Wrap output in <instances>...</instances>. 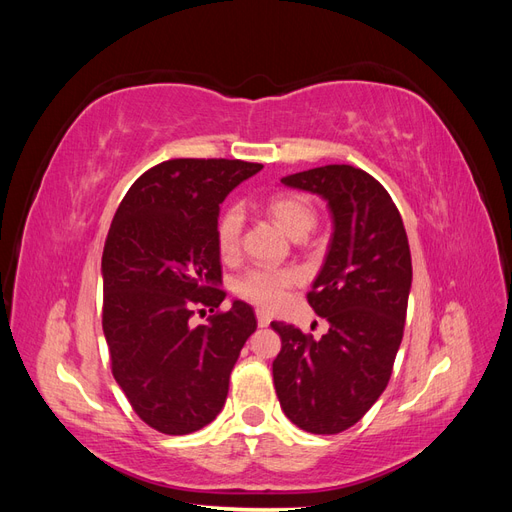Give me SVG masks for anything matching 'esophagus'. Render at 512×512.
Instances as JSON below:
<instances>
[{
	"mask_svg": "<svg viewBox=\"0 0 512 512\" xmlns=\"http://www.w3.org/2000/svg\"><path fill=\"white\" fill-rule=\"evenodd\" d=\"M256 320H258V327H269L271 324V316L265 312V309H256Z\"/></svg>",
	"mask_w": 512,
	"mask_h": 512,
	"instance_id": "1",
	"label": "esophagus"
}]
</instances>
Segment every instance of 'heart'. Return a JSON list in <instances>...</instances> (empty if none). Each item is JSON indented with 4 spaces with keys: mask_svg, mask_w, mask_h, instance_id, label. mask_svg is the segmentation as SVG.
<instances>
[{
    "mask_svg": "<svg viewBox=\"0 0 512 512\" xmlns=\"http://www.w3.org/2000/svg\"><path fill=\"white\" fill-rule=\"evenodd\" d=\"M271 218L282 226L292 239H303L309 230L316 226V211L301 196H275L269 203ZM243 213L239 207H230L218 222V250L224 258L235 256L241 241ZM299 275L292 269L254 267L241 273L232 288L241 299L252 301L262 307L280 305L292 284H297Z\"/></svg>",
    "mask_w": 512,
    "mask_h": 512,
    "instance_id": "obj_1",
    "label": "heart"
}]
</instances>
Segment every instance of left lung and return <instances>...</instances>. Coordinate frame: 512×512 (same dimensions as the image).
I'll use <instances>...</instances> for the list:
<instances>
[{
  "label": "left lung",
  "instance_id": "obj_1",
  "mask_svg": "<svg viewBox=\"0 0 512 512\" xmlns=\"http://www.w3.org/2000/svg\"><path fill=\"white\" fill-rule=\"evenodd\" d=\"M327 200L333 235L307 301L329 322L320 339L271 322L282 337L273 384L290 421L331 436L376 404L404 337L412 260L401 215L365 170L329 164L282 179Z\"/></svg>",
  "mask_w": 512,
  "mask_h": 512
}]
</instances>
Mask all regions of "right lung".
<instances>
[{"instance_id": "obj_1", "label": "right lung", "mask_w": 512, "mask_h": 512, "mask_svg": "<svg viewBox=\"0 0 512 512\" xmlns=\"http://www.w3.org/2000/svg\"><path fill=\"white\" fill-rule=\"evenodd\" d=\"M262 166L241 160H168L134 181L102 254V329L113 376L134 412L168 436L209 425L224 408L230 371L256 331L235 299L192 327V305L220 307L218 250L224 198Z\"/></svg>"}]
</instances>
